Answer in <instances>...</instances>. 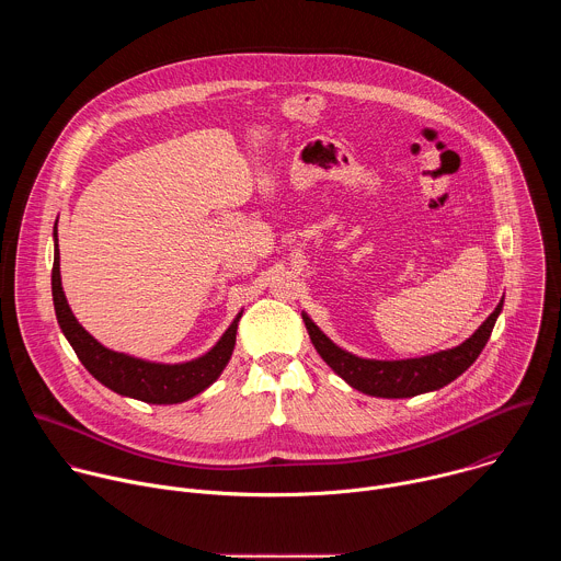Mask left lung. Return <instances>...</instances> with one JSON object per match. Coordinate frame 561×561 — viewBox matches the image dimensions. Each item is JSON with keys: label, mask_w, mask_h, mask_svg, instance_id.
Masks as SVG:
<instances>
[{"label": "left lung", "mask_w": 561, "mask_h": 561, "mask_svg": "<svg viewBox=\"0 0 561 561\" xmlns=\"http://www.w3.org/2000/svg\"><path fill=\"white\" fill-rule=\"evenodd\" d=\"M502 308H504V297L500 299L497 308L486 317V322L459 346L439 351L433 355H424V357H411V359L357 357L340 348L331 337H327L324 331L319 329L306 312H301V319L319 357H322L348 386L370 397L404 399V397L439 390L453 379H457L463 370H468L472 362L479 357V353L484 351Z\"/></svg>", "instance_id": "left-lung-1"}]
</instances>
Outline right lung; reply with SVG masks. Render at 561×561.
Wrapping results in <instances>:
<instances>
[{"label":"right lung","instance_id":"obj_1","mask_svg":"<svg viewBox=\"0 0 561 561\" xmlns=\"http://www.w3.org/2000/svg\"><path fill=\"white\" fill-rule=\"evenodd\" d=\"M53 239H55V260H53V304H55V314H57V324L72 346L75 355L79 362L84 364V368L106 388L122 397L139 399V402L146 404H157V407H169V404H182L193 399L195 394L204 392L226 368L230 362L232 348H234V335H237V324L242 319V312L239 310L230 327L224 331L219 342L204 355L191 359V362H180V364H162V362H150L141 357H133L126 353H117L100 344L82 324L77 322L64 288H61V273H59V242H57V221L53 228Z\"/></svg>","mask_w":561,"mask_h":561}]
</instances>
